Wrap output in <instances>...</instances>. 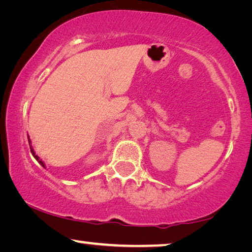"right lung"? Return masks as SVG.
Listing matches in <instances>:
<instances>
[{
	"label": "right lung",
	"instance_id": "add662e5",
	"mask_svg": "<svg viewBox=\"0 0 252 252\" xmlns=\"http://www.w3.org/2000/svg\"><path fill=\"white\" fill-rule=\"evenodd\" d=\"M29 142L31 143V140H30V137H29ZM31 153H32V155H33V156H34V158H35V159H36L37 161H39V163H40L41 165H42V166H43V167H46V165H44V163H43V161L40 159V158H39V156H37V155H35V153H34V150L32 149V147H31Z\"/></svg>",
	"mask_w": 252,
	"mask_h": 252
}]
</instances>
